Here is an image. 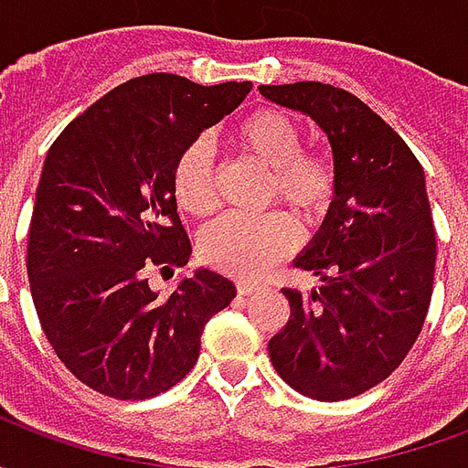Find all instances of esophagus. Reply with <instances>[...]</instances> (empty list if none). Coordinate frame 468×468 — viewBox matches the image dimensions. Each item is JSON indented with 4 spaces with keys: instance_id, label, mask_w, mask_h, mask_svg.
I'll return each mask as SVG.
<instances>
[{
    "instance_id": "34e87169",
    "label": "esophagus",
    "mask_w": 468,
    "mask_h": 468,
    "mask_svg": "<svg viewBox=\"0 0 468 468\" xmlns=\"http://www.w3.org/2000/svg\"><path fill=\"white\" fill-rule=\"evenodd\" d=\"M258 291V283H248V281H238V293L250 295Z\"/></svg>"
}]
</instances>
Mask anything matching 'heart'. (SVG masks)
Wrapping results in <instances>:
<instances>
[{
    "label": "heart",
    "mask_w": 468,
    "mask_h": 468,
    "mask_svg": "<svg viewBox=\"0 0 468 468\" xmlns=\"http://www.w3.org/2000/svg\"><path fill=\"white\" fill-rule=\"evenodd\" d=\"M238 150L268 170V195L288 205L298 218L315 220L335 195L334 165L303 154V134L281 110H258L235 127ZM173 195L185 213L207 218L218 210V175L205 140L187 143L173 165ZM298 245V228L283 213L265 218H223L200 235V255L207 263L240 278L268 271Z\"/></svg>",
    "instance_id": "b5f03b06"
}]
</instances>
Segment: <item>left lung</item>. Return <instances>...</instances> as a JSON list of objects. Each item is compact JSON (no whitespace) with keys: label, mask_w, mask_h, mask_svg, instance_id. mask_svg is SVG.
<instances>
[{"label":"left lung","mask_w":468,"mask_h":468,"mask_svg":"<svg viewBox=\"0 0 468 468\" xmlns=\"http://www.w3.org/2000/svg\"><path fill=\"white\" fill-rule=\"evenodd\" d=\"M328 137L335 195L293 265L311 295L283 288L291 318L268 344L278 376L315 401H344L388 378L421 334L436 238L426 175L409 144L358 97L324 82L261 85Z\"/></svg>","instance_id":"1"}]
</instances>
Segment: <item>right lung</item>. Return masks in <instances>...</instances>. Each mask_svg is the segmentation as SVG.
<instances>
[{
	"instance_id": "obj_1",
	"label": "right lung",
	"mask_w": 468,
	"mask_h": 468,
	"mask_svg": "<svg viewBox=\"0 0 468 468\" xmlns=\"http://www.w3.org/2000/svg\"><path fill=\"white\" fill-rule=\"evenodd\" d=\"M250 90V82L203 87L167 72L134 77L49 147L27 273L47 341L90 388L122 401L167 391L197 361L207 321L235 298L233 281L205 265L163 298L147 283V268L190 261L173 165Z\"/></svg>"
}]
</instances>
